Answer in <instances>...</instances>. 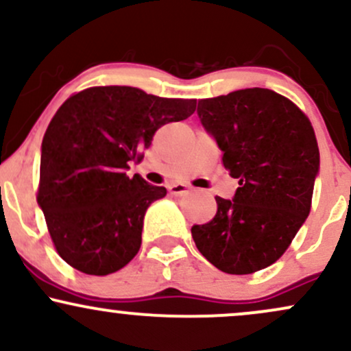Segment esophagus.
Masks as SVG:
<instances>
[{"mask_svg": "<svg viewBox=\"0 0 351 351\" xmlns=\"http://www.w3.org/2000/svg\"><path fill=\"white\" fill-rule=\"evenodd\" d=\"M168 189H170V193L171 195H175V196H180V195H183V193H186V191H189V188L188 184H183V183H176V184H171V186H168Z\"/></svg>", "mask_w": 351, "mask_h": 351, "instance_id": "esophagus-1", "label": "esophagus"}]
</instances>
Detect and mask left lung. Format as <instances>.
Segmentation results:
<instances>
[{
	"instance_id": "left-lung-1",
	"label": "left lung",
	"mask_w": 351,
	"mask_h": 351,
	"mask_svg": "<svg viewBox=\"0 0 351 351\" xmlns=\"http://www.w3.org/2000/svg\"><path fill=\"white\" fill-rule=\"evenodd\" d=\"M198 115L239 188L216 196L211 221L193 226L196 247L226 274H252L280 259L312 208L320 153L308 117L269 88L201 99Z\"/></svg>"
}]
</instances>
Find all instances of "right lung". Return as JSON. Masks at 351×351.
Returning a JSON list of instances; mask_svg holds the SVG:
<instances>
[{
	"label": "right lung",
	"instance_id": "1",
	"mask_svg": "<svg viewBox=\"0 0 351 351\" xmlns=\"http://www.w3.org/2000/svg\"><path fill=\"white\" fill-rule=\"evenodd\" d=\"M195 110V99L128 86L84 88L59 107L43 138L38 203L71 267L107 276L136 256L145 213L167 188L127 170L142 162L160 127Z\"/></svg>",
	"mask_w": 351,
	"mask_h": 351
}]
</instances>
